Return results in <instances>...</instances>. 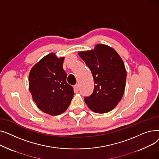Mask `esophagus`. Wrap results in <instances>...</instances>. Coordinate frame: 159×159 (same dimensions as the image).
<instances>
[{
    "instance_id": "esophagus-1",
    "label": "esophagus",
    "mask_w": 159,
    "mask_h": 159,
    "mask_svg": "<svg viewBox=\"0 0 159 159\" xmlns=\"http://www.w3.org/2000/svg\"><path fill=\"white\" fill-rule=\"evenodd\" d=\"M74 89H75V91H76V92H77V91L79 89V84H75L74 86Z\"/></svg>"
}]
</instances>
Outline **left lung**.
Here are the masks:
<instances>
[{
  "label": "left lung",
  "mask_w": 159,
  "mask_h": 159,
  "mask_svg": "<svg viewBox=\"0 0 159 159\" xmlns=\"http://www.w3.org/2000/svg\"><path fill=\"white\" fill-rule=\"evenodd\" d=\"M79 55L91 70L95 84L93 93L84 98L86 104L95 113L111 111L121 101L126 86L127 73L121 57L113 48L102 44Z\"/></svg>",
  "instance_id": "8db88e82"
}]
</instances>
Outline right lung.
Masks as SVG:
<instances>
[{"label": "right lung", "instance_id": "add662e5", "mask_svg": "<svg viewBox=\"0 0 159 159\" xmlns=\"http://www.w3.org/2000/svg\"><path fill=\"white\" fill-rule=\"evenodd\" d=\"M64 60V57L49 53L33 66L29 75L33 101L42 111L52 116L68 109L74 95L73 87L66 82Z\"/></svg>", "mask_w": 159, "mask_h": 159}]
</instances>
